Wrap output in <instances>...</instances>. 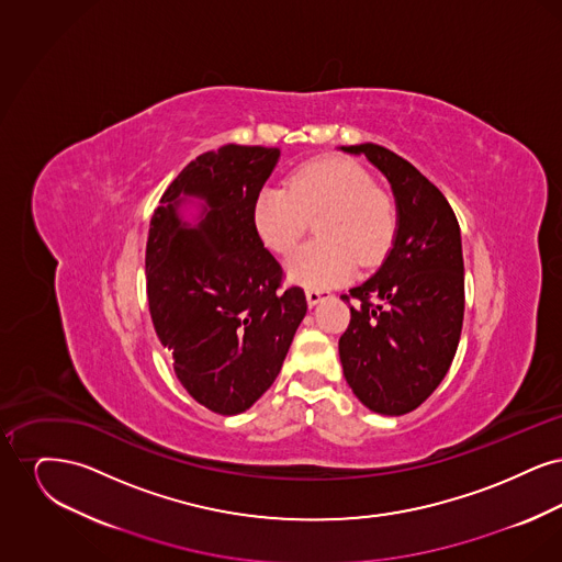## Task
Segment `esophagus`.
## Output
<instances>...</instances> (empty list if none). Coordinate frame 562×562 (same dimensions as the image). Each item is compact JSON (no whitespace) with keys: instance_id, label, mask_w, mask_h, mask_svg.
<instances>
[{"instance_id":"1","label":"esophagus","mask_w":562,"mask_h":562,"mask_svg":"<svg viewBox=\"0 0 562 562\" xmlns=\"http://www.w3.org/2000/svg\"><path fill=\"white\" fill-rule=\"evenodd\" d=\"M328 296H330V293H326V291H305V299H307V305H310V307L318 305L321 301L328 299Z\"/></svg>"}]
</instances>
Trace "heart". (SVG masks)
Segmentation results:
<instances>
[{
  "mask_svg": "<svg viewBox=\"0 0 562 562\" xmlns=\"http://www.w3.org/2000/svg\"><path fill=\"white\" fill-rule=\"evenodd\" d=\"M316 216L321 240L299 248L286 263V278L310 291L348 282L358 263L371 268L394 236L390 202L358 164L344 158L307 161L286 189H261L252 206L259 238L278 255L291 252Z\"/></svg>",
  "mask_w": 562,
  "mask_h": 562,
  "instance_id": "1",
  "label": "heart"
}]
</instances>
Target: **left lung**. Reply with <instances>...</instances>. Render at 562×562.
I'll return each mask as SVG.
<instances>
[{"label": "left lung", "instance_id": "left-lung-1", "mask_svg": "<svg viewBox=\"0 0 562 562\" xmlns=\"http://www.w3.org/2000/svg\"><path fill=\"white\" fill-rule=\"evenodd\" d=\"M339 149L371 161L396 202L392 248L349 291L356 307L339 358L356 398L398 417L429 398L453 362L463 324L461 232L447 198L413 164L373 143Z\"/></svg>", "mask_w": 562, "mask_h": 562}]
</instances>
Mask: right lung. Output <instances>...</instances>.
Returning <instances> with one entry per match:
<instances>
[{
  "instance_id": "right-lung-1",
  "label": "right lung",
  "mask_w": 562,
  "mask_h": 562,
  "mask_svg": "<svg viewBox=\"0 0 562 562\" xmlns=\"http://www.w3.org/2000/svg\"><path fill=\"white\" fill-rule=\"evenodd\" d=\"M280 154L244 145L206 151L151 216V321L191 398L218 415H240L268 392L307 314L299 286L278 291L282 269L252 223Z\"/></svg>"
}]
</instances>
